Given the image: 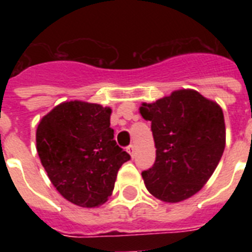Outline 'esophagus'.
Masks as SVG:
<instances>
[{"label": "esophagus", "instance_id": "34e87169", "mask_svg": "<svg viewBox=\"0 0 252 252\" xmlns=\"http://www.w3.org/2000/svg\"><path fill=\"white\" fill-rule=\"evenodd\" d=\"M126 150H128V153H129L130 156L133 157L134 153H136V146H134V145H129V146H128V148H126Z\"/></svg>", "mask_w": 252, "mask_h": 252}]
</instances>
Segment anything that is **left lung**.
<instances>
[{
    "label": "left lung",
    "mask_w": 252,
    "mask_h": 252,
    "mask_svg": "<svg viewBox=\"0 0 252 252\" xmlns=\"http://www.w3.org/2000/svg\"><path fill=\"white\" fill-rule=\"evenodd\" d=\"M140 112L152 123L157 149L154 165L142 171L148 191L166 203L195 195L222 157V110L197 91L178 90L156 103H142Z\"/></svg>",
    "instance_id": "1"
}]
</instances>
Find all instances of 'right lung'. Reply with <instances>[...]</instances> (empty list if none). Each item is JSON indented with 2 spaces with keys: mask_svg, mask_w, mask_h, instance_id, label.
<instances>
[{
  "mask_svg": "<svg viewBox=\"0 0 252 252\" xmlns=\"http://www.w3.org/2000/svg\"><path fill=\"white\" fill-rule=\"evenodd\" d=\"M111 108L65 102L39 123L36 149L56 189L85 208L103 204L114 191L119 168L130 156L114 140Z\"/></svg>",
  "mask_w": 252,
  "mask_h": 252,
  "instance_id": "right-lung-1",
  "label": "right lung"
}]
</instances>
